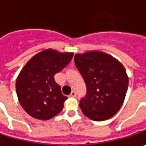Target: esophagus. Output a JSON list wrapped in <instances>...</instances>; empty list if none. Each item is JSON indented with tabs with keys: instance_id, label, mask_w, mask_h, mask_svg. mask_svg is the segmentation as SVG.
Segmentation results:
<instances>
[{
	"instance_id": "1",
	"label": "esophagus",
	"mask_w": 146,
	"mask_h": 146,
	"mask_svg": "<svg viewBox=\"0 0 146 146\" xmlns=\"http://www.w3.org/2000/svg\"><path fill=\"white\" fill-rule=\"evenodd\" d=\"M76 97V93L75 91H72L71 93H70V95H69V98H74Z\"/></svg>"
}]
</instances>
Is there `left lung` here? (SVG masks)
Returning <instances> with one entry per match:
<instances>
[{"instance_id":"8db88e82","label":"left lung","mask_w":146,"mask_h":146,"mask_svg":"<svg viewBox=\"0 0 146 146\" xmlns=\"http://www.w3.org/2000/svg\"><path fill=\"white\" fill-rule=\"evenodd\" d=\"M75 63L87 87L80 102L83 114L94 121L110 119L119 110L128 87L124 66L102 51L76 53Z\"/></svg>"}]
</instances>
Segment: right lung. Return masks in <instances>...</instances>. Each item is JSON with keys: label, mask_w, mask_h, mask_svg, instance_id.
Here are the masks:
<instances>
[{"label": "right lung", "mask_w": 146, "mask_h": 146, "mask_svg": "<svg viewBox=\"0 0 146 146\" xmlns=\"http://www.w3.org/2000/svg\"><path fill=\"white\" fill-rule=\"evenodd\" d=\"M73 54L45 49L34 55L20 71L16 92L20 105L30 116L48 120L63 109L67 98L54 80V75L69 64Z\"/></svg>", "instance_id": "add662e5"}]
</instances>
